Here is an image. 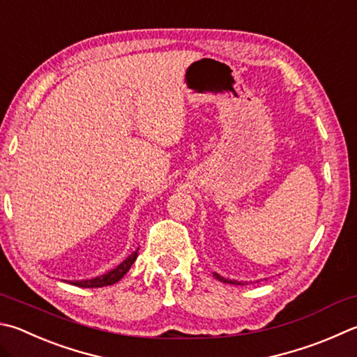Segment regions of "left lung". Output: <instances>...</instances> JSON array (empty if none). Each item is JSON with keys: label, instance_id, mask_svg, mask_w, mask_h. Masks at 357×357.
I'll return each instance as SVG.
<instances>
[{"label": "left lung", "instance_id": "8db88e82", "mask_svg": "<svg viewBox=\"0 0 357 357\" xmlns=\"http://www.w3.org/2000/svg\"><path fill=\"white\" fill-rule=\"evenodd\" d=\"M213 278H217L218 281H222V282H226V284H236V286H243L245 282H242V281H236V280H228V278H223V276H220L218 273H213ZM248 284V282H246Z\"/></svg>", "mask_w": 357, "mask_h": 357}]
</instances>
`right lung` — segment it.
I'll return each instance as SVG.
<instances>
[{
  "label": "right lung",
  "instance_id": "add662e5",
  "mask_svg": "<svg viewBox=\"0 0 357 357\" xmlns=\"http://www.w3.org/2000/svg\"><path fill=\"white\" fill-rule=\"evenodd\" d=\"M137 252H139V248L135 250L131 256H128L120 265H116L115 268L109 270L105 275L96 276V278H93V280H86V281L84 280L82 281H70V284H73V286H77V287H86V289L112 286V284L119 282L121 278L128 273L129 268H131V265L134 264L135 259H137Z\"/></svg>",
  "mask_w": 357,
  "mask_h": 357
}]
</instances>
